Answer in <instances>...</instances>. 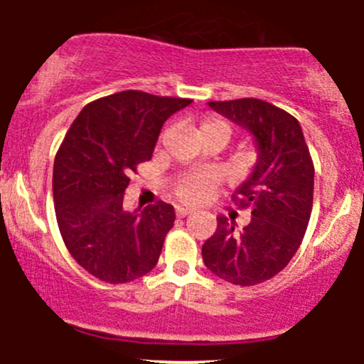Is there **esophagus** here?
Segmentation results:
<instances>
[{"mask_svg": "<svg viewBox=\"0 0 364 364\" xmlns=\"http://www.w3.org/2000/svg\"><path fill=\"white\" fill-rule=\"evenodd\" d=\"M176 215H178L179 218H185V216L192 215V211H190V209H186V208H178V209H176Z\"/></svg>", "mask_w": 364, "mask_h": 364, "instance_id": "1", "label": "esophagus"}]
</instances>
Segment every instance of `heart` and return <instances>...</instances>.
<instances>
[{"instance_id": "b5f03b06", "label": "heart", "mask_w": 364, "mask_h": 364, "mask_svg": "<svg viewBox=\"0 0 364 364\" xmlns=\"http://www.w3.org/2000/svg\"><path fill=\"white\" fill-rule=\"evenodd\" d=\"M208 130H220L229 137L230 134V128L229 124L223 123L220 119H208L200 124L199 128V134ZM213 185H215V179L209 178V176H193V178L186 179L183 181L181 185L178 186L176 193H178L179 199L186 204H200L208 199L209 192H211Z\"/></svg>"}]
</instances>
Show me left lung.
<instances>
[{
    "instance_id": "8db88e82",
    "label": "left lung",
    "mask_w": 364,
    "mask_h": 364,
    "mask_svg": "<svg viewBox=\"0 0 364 364\" xmlns=\"http://www.w3.org/2000/svg\"><path fill=\"white\" fill-rule=\"evenodd\" d=\"M253 137L257 160L234 199L250 208L243 230L220 215L203 247L205 267L234 285H257L280 273L299 248L314 204V164L291 114L257 98L208 102Z\"/></svg>"
}]
</instances>
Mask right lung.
<instances>
[{"label": "right lung", "mask_w": 364, "mask_h": 364, "mask_svg": "<svg viewBox=\"0 0 364 364\" xmlns=\"http://www.w3.org/2000/svg\"><path fill=\"white\" fill-rule=\"evenodd\" d=\"M190 104L128 90L87 104L70 127L54 160V209L68 252L98 280L127 284L159 262L174 208L160 200L124 211L123 196L165 121Z\"/></svg>", "instance_id": "add662e5"}]
</instances>
